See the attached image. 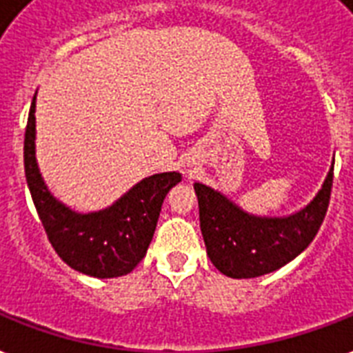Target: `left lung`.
Listing matches in <instances>:
<instances>
[{
  "mask_svg": "<svg viewBox=\"0 0 353 353\" xmlns=\"http://www.w3.org/2000/svg\"><path fill=\"white\" fill-rule=\"evenodd\" d=\"M333 168L313 201L289 217H254L219 191L195 182L201 230L212 263L230 278H256L280 269L307 248L330 206Z\"/></svg>",
  "mask_w": 353,
  "mask_h": 353,
  "instance_id": "1",
  "label": "left lung"
}]
</instances>
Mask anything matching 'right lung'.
Wrapping results in <instances>:
<instances>
[{"mask_svg": "<svg viewBox=\"0 0 353 353\" xmlns=\"http://www.w3.org/2000/svg\"><path fill=\"white\" fill-rule=\"evenodd\" d=\"M34 99L23 141L26 179L38 217L54 252L72 269L97 278L128 274L147 254L162 202L182 180L180 173H160L136 184L116 204L95 214H75L48 191L34 158Z\"/></svg>", "mask_w": 353, "mask_h": 353, "instance_id": "right-lung-1", "label": "right lung"}]
</instances>
